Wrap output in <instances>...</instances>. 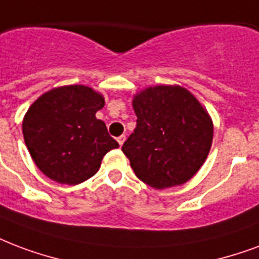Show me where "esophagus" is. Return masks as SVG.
<instances>
[{
	"mask_svg": "<svg viewBox=\"0 0 259 259\" xmlns=\"http://www.w3.org/2000/svg\"><path fill=\"white\" fill-rule=\"evenodd\" d=\"M125 140H126V136L125 134H122V136H119V137H118V144H119V145H122V144L125 143Z\"/></svg>",
	"mask_w": 259,
	"mask_h": 259,
	"instance_id": "34e87169",
	"label": "esophagus"
}]
</instances>
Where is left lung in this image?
Wrapping results in <instances>:
<instances>
[{
  "label": "left lung",
  "instance_id": "8db88e82",
  "mask_svg": "<svg viewBox=\"0 0 259 259\" xmlns=\"http://www.w3.org/2000/svg\"><path fill=\"white\" fill-rule=\"evenodd\" d=\"M137 125L122 151L138 179L155 189L194 175L209 153L213 125L198 100L182 87L148 88L133 100Z\"/></svg>",
  "mask_w": 259,
  "mask_h": 259
}]
</instances>
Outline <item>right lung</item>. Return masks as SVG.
<instances>
[{"label":"right lung","instance_id":"add662e5","mask_svg":"<svg viewBox=\"0 0 259 259\" xmlns=\"http://www.w3.org/2000/svg\"><path fill=\"white\" fill-rule=\"evenodd\" d=\"M103 106L102 95L84 85L55 88L37 99L23 121L25 145L37 168L65 185L94 177L103 156L119 147L95 116Z\"/></svg>","mask_w":259,"mask_h":259}]
</instances>
